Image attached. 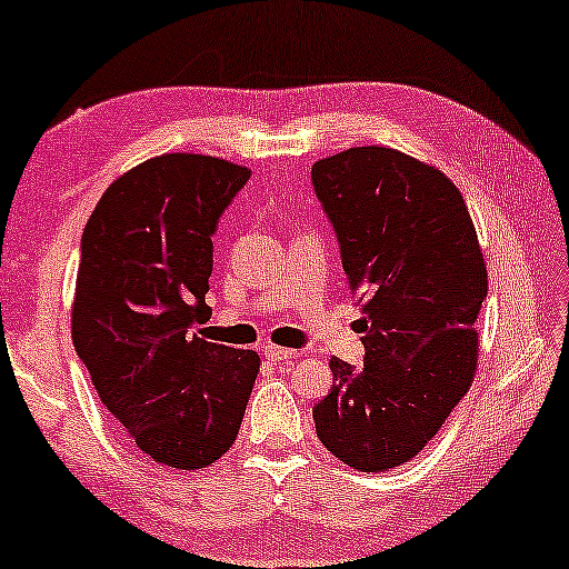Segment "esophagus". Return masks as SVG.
<instances>
[{
	"mask_svg": "<svg viewBox=\"0 0 569 569\" xmlns=\"http://www.w3.org/2000/svg\"><path fill=\"white\" fill-rule=\"evenodd\" d=\"M263 355H267L271 362L295 360V357H300L298 349H287V347H277V345H267V347H263Z\"/></svg>",
	"mask_w": 569,
	"mask_h": 569,
	"instance_id": "obj_1",
	"label": "esophagus"
}]
</instances>
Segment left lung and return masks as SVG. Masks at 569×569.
Masks as SVG:
<instances>
[{
  "mask_svg": "<svg viewBox=\"0 0 569 569\" xmlns=\"http://www.w3.org/2000/svg\"><path fill=\"white\" fill-rule=\"evenodd\" d=\"M349 287L360 292L365 368L331 357L318 440L357 471L415 458L469 391L487 263L446 173L391 147H349L313 166Z\"/></svg>",
  "mask_w": 569,
  "mask_h": 569,
  "instance_id": "8db88e82",
  "label": "left lung"
}]
</instances>
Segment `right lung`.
I'll use <instances>...</instances> for the list:
<instances>
[{
	"mask_svg": "<svg viewBox=\"0 0 569 569\" xmlns=\"http://www.w3.org/2000/svg\"><path fill=\"white\" fill-rule=\"evenodd\" d=\"M251 170L166 152L108 186L82 232L72 302L74 349L131 446L197 471L228 453L259 355L197 337L212 236Z\"/></svg>",
	"mask_w": 569,
	"mask_h": 569,
	"instance_id": "add662e5",
	"label": "right lung"
}]
</instances>
